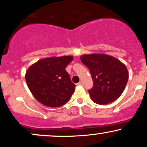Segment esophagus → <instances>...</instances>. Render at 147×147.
I'll list each match as a JSON object with an SVG mask.
<instances>
[{"instance_id":"esophagus-1","label":"esophagus","mask_w":147,"mask_h":147,"mask_svg":"<svg viewBox=\"0 0 147 147\" xmlns=\"http://www.w3.org/2000/svg\"><path fill=\"white\" fill-rule=\"evenodd\" d=\"M82 84H82V82H79V83H77V84H76V85H77V86H82Z\"/></svg>"}]
</instances>
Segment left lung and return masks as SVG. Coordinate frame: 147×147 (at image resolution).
<instances>
[{
	"label": "left lung",
	"mask_w": 147,
	"mask_h": 147,
	"mask_svg": "<svg viewBox=\"0 0 147 147\" xmlns=\"http://www.w3.org/2000/svg\"><path fill=\"white\" fill-rule=\"evenodd\" d=\"M80 59L90 70L93 80L88 92L94 102L107 104L120 97L129 79V72L122 62L104 54L84 55Z\"/></svg>",
	"instance_id": "obj_1"
}]
</instances>
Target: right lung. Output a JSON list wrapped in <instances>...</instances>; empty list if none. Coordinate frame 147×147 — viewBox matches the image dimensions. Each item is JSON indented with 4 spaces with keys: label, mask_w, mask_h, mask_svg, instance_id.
I'll return each mask as SVG.
<instances>
[{
    "label": "right lung",
    "mask_w": 147,
    "mask_h": 147,
    "mask_svg": "<svg viewBox=\"0 0 147 147\" xmlns=\"http://www.w3.org/2000/svg\"><path fill=\"white\" fill-rule=\"evenodd\" d=\"M72 56L42 59L31 65L25 73V80L32 95L48 107H59L70 99L75 85L65 70Z\"/></svg>",
    "instance_id": "obj_1"
}]
</instances>
